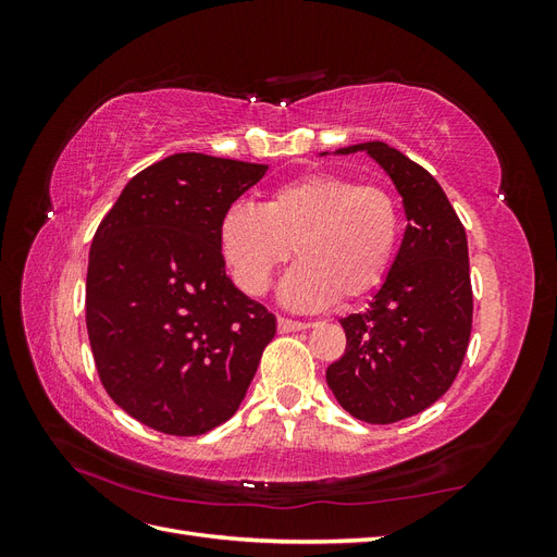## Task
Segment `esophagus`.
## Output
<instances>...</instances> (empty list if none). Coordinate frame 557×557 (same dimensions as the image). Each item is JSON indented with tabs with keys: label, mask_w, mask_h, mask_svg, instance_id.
Masks as SVG:
<instances>
[{
	"label": "esophagus",
	"mask_w": 557,
	"mask_h": 557,
	"mask_svg": "<svg viewBox=\"0 0 557 557\" xmlns=\"http://www.w3.org/2000/svg\"><path fill=\"white\" fill-rule=\"evenodd\" d=\"M309 323H301V320H290V318H278V332L288 334V332H299L307 330Z\"/></svg>",
	"instance_id": "esophagus-1"
}]
</instances>
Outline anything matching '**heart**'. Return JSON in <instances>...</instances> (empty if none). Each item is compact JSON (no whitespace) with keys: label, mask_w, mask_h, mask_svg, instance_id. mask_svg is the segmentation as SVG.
I'll return each instance as SVG.
<instances>
[{"label":"heart","mask_w":557,"mask_h":557,"mask_svg":"<svg viewBox=\"0 0 557 557\" xmlns=\"http://www.w3.org/2000/svg\"><path fill=\"white\" fill-rule=\"evenodd\" d=\"M401 218L381 185L336 174L283 183L262 207L237 201L221 221V250L237 288L260 297L278 269L299 262L281 283L293 309H323L374 290L399 244Z\"/></svg>","instance_id":"heart-1"}]
</instances>
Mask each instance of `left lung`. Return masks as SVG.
Returning <instances> with one entry per match:
<instances>
[{"label":"left lung","instance_id":"left-lung-1","mask_svg":"<svg viewBox=\"0 0 557 557\" xmlns=\"http://www.w3.org/2000/svg\"><path fill=\"white\" fill-rule=\"evenodd\" d=\"M358 150L393 178L409 225L369 309L342 318L346 350L325 376L350 416L391 425L425 411L453 385L469 346L474 297L467 234L442 185L383 141L346 146L336 156Z\"/></svg>","mask_w":557,"mask_h":557}]
</instances>
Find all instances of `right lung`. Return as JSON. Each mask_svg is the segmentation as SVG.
Here are the masks:
<instances>
[{
	"label": "right lung",
	"mask_w": 557,
	"mask_h": 557,
	"mask_svg": "<svg viewBox=\"0 0 557 557\" xmlns=\"http://www.w3.org/2000/svg\"><path fill=\"white\" fill-rule=\"evenodd\" d=\"M267 164L176 153L146 166L99 223L86 325L109 397L164 434L239 409L276 318L225 274L221 221Z\"/></svg>",
	"instance_id": "1"
}]
</instances>
